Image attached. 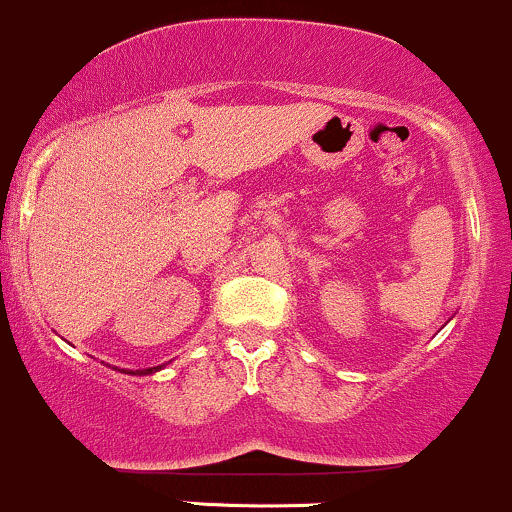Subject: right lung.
Wrapping results in <instances>:
<instances>
[{
  "instance_id": "1",
  "label": "right lung",
  "mask_w": 512,
  "mask_h": 512,
  "mask_svg": "<svg viewBox=\"0 0 512 512\" xmlns=\"http://www.w3.org/2000/svg\"><path fill=\"white\" fill-rule=\"evenodd\" d=\"M165 367V364H160V367H148V369H136V372H131V369H121L123 374H133V376H145V374H155L160 372V369ZM116 369V367H114Z\"/></svg>"
}]
</instances>
